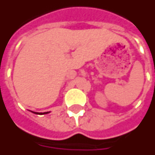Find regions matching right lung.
I'll list each match as a JSON object with an SVG mask.
<instances>
[{
	"label": "right lung",
	"instance_id": "obj_1",
	"mask_svg": "<svg viewBox=\"0 0 155 155\" xmlns=\"http://www.w3.org/2000/svg\"><path fill=\"white\" fill-rule=\"evenodd\" d=\"M33 113H35V114H37V115H44V114H48L49 113V111H47V112H35V111H32Z\"/></svg>",
	"mask_w": 155,
	"mask_h": 155
}]
</instances>
